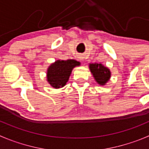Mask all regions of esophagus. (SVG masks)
Wrapping results in <instances>:
<instances>
[{"label": "esophagus", "mask_w": 149, "mask_h": 149, "mask_svg": "<svg viewBox=\"0 0 149 149\" xmlns=\"http://www.w3.org/2000/svg\"><path fill=\"white\" fill-rule=\"evenodd\" d=\"M84 58H85V57H84V55H80L79 57V59L81 60V61H84Z\"/></svg>", "instance_id": "1"}]
</instances>
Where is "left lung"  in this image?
Returning <instances> with one entry per match:
<instances>
[{"label": "left lung", "instance_id": "left-lung-1", "mask_svg": "<svg viewBox=\"0 0 149 149\" xmlns=\"http://www.w3.org/2000/svg\"><path fill=\"white\" fill-rule=\"evenodd\" d=\"M89 69L97 83L100 85H105L111 78L110 70L101 63H90Z\"/></svg>", "mask_w": 149, "mask_h": 149}]
</instances>
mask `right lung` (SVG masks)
<instances>
[{
	"label": "right lung",
	"instance_id": "obj_1",
	"mask_svg": "<svg viewBox=\"0 0 149 149\" xmlns=\"http://www.w3.org/2000/svg\"><path fill=\"white\" fill-rule=\"evenodd\" d=\"M80 63L75 60H57L47 69V81L54 89L62 88L66 84L72 70Z\"/></svg>",
	"mask_w": 149,
	"mask_h": 149
}]
</instances>
